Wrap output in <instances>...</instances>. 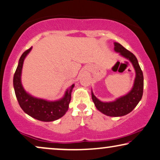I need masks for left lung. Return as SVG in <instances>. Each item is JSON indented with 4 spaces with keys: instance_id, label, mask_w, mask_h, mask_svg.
Listing matches in <instances>:
<instances>
[{
    "instance_id": "left-lung-1",
    "label": "left lung",
    "mask_w": 160,
    "mask_h": 160,
    "mask_svg": "<svg viewBox=\"0 0 160 160\" xmlns=\"http://www.w3.org/2000/svg\"><path fill=\"white\" fill-rule=\"evenodd\" d=\"M114 44L115 52L119 53L121 57L130 61L133 65L136 74L133 87L127 94L109 102H103L95 96L92 91H91V93L92 99L98 110L110 117H121L131 112L142 98L143 93V74L135 56L120 43L115 42Z\"/></svg>"
}]
</instances>
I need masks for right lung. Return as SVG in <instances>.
<instances>
[{
    "label": "right lung",
    "instance_id": "add662e5",
    "mask_svg": "<svg viewBox=\"0 0 160 160\" xmlns=\"http://www.w3.org/2000/svg\"><path fill=\"white\" fill-rule=\"evenodd\" d=\"M32 48V47L22 53L14 72L13 85L17 99L21 109L31 117L44 122L56 121L65 115L68 111L71 99L72 90L75 85L72 84L66 90L63 98L53 101L36 98L27 92L22 85L21 74L25 58L29 53Z\"/></svg>",
    "mask_w": 160,
    "mask_h": 160
}]
</instances>
